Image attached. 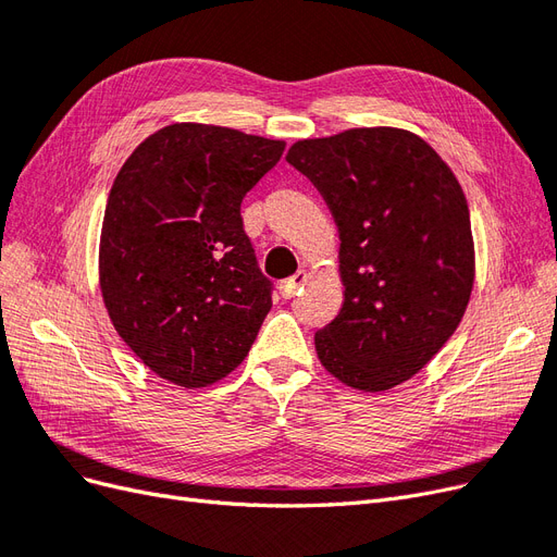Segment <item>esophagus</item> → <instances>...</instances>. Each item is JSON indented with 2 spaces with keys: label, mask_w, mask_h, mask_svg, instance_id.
<instances>
[{
  "label": "esophagus",
  "mask_w": 557,
  "mask_h": 557,
  "mask_svg": "<svg viewBox=\"0 0 557 557\" xmlns=\"http://www.w3.org/2000/svg\"><path fill=\"white\" fill-rule=\"evenodd\" d=\"M305 283H307V272H305V269H299V272H297L295 276L285 278V281L281 283V295H283V297H293Z\"/></svg>",
  "instance_id": "34e87169"
}]
</instances>
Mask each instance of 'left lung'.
<instances>
[{
  "label": "left lung",
  "mask_w": 557,
  "mask_h": 557,
  "mask_svg": "<svg viewBox=\"0 0 557 557\" xmlns=\"http://www.w3.org/2000/svg\"><path fill=\"white\" fill-rule=\"evenodd\" d=\"M339 227L344 307L315 332L323 367L364 393L418 374L460 325L474 285L465 193L407 129L356 127L285 156Z\"/></svg>",
  "instance_id": "8db88e82"
}]
</instances>
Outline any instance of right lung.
<instances>
[{"mask_svg":"<svg viewBox=\"0 0 557 557\" xmlns=\"http://www.w3.org/2000/svg\"><path fill=\"white\" fill-rule=\"evenodd\" d=\"M283 141L176 123L137 146L109 193L99 285L111 323L160 379L205 387L237 369L272 309L242 201Z\"/></svg>","mask_w":557,"mask_h":557,"instance_id":"1","label":"right lung"}]
</instances>
